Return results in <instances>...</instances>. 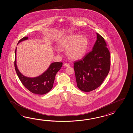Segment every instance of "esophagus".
<instances>
[{
	"instance_id": "34e87169",
	"label": "esophagus",
	"mask_w": 133,
	"mask_h": 133,
	"mask_svg": "<svg viewBox=\"0 0 133 133\" xmlns=\"http://www.w3.org/2000/svg\"><path fill=\"white\" fill-rule=\"evenodd\" d=\"M63 66H64V67H70V64H69L68 63H64V64H63Z\"/></svg>"
}]
</instances>
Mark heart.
<instances>
[{"instance_id": "b5f03b06", "label": "heart", "mask_w": 133, "mask_h": 133, "mask_svg": "<svg viewBox=\"0 0 133 133\" xmlns=\"http://www.w3.org/2000/svg\"><path fill=\"white\" fill-rule=\"evenodd\" d=\"M59 44L61 50H66L68 58L77 60L85 55L88 50L89 41L86 36L74 34L62 38Z\"/></svg>"}]
</instances>
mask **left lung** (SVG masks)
Returning <instances> with one entry per match:
<instances>
[{"instance_id":"left-lung-1","label":"left lung","mask_w":133,"mask_h":133,"mask_svg":"<svg viewBox=\"0 0 133 133\" xmlns=\"http://www.w3.org/2000/svg\"><path fill=\"white\" fill-rule=\"evenodd\" d=\"M96 35L97 39L92 51L74 62L77 87L83 92L97 88L109 72V51L103 37L98 33Z\"/></svg>"}]
</instances>
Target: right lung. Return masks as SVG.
I'll return each mask as SVG.
<instances>
[{
  "mask_svg": "<svg viewBox=\"0 0 133 133\" xmlns=\"http://www.w3.org/2000/svg\"><path fill=\"white\" fill-rule=\"evenodd\" d=\"M28 39V37H24L18 41L17 45L21 41ZM16 51L17 48L15 50V70L23 85L30 92L35 94L44 95L50 92L52 88L56 74L62 67V62H55L51 63L46 71L37 77H27L21 74L18 69L16 60Z\"/></svg>",
  "mask_w": 133,
  "mask_h": 133,
  "instance_id": "add662e5",
  "label": "right lung"
}]
</instances>
